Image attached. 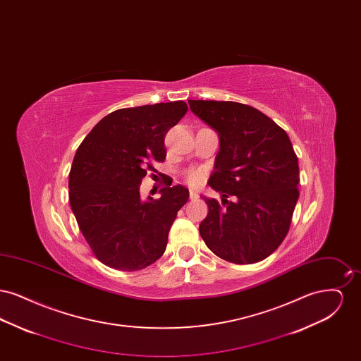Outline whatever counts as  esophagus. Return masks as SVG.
I'll return each instance as SVG.
<instances>
[{
    "instance_id": "1",
    "label": "esophagus",
    "mask_w": 361,
    "mask_h": 361,
    "mask_svg": "<svg viewBox=\"0 0 361 361\" xmlns=\"http://www.w3.org/2000/svg\"><path fill=\"white\" fill-rule=\"evenodd\" d=\"M199 197V193L196 190H189V199L190 200H196Z\"/></svg>"
}]
</instances>
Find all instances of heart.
Masks as SVG:
<instances>
[{
	"label": "heart",
	"instance_id": "b5f03b06",
	"mask_svg": "<svg viewBox=\"0 0 361 361\" xmlns=\"http://www.w3.org/2000/svg\"><path fill=\"white\" fill-rule=\"evenodd\" d=\"M184 178L190 187H197L203 181V173L195 171V169H189V171L184 173Z\"/></svg>",
	"mask_w": 361,
	"mask_h": 361
}]
</instances>
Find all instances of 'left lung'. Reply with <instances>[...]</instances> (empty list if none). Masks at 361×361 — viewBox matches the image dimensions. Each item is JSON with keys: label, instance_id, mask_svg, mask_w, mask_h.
Instances as JSON below:
<instances>
[{"label": "left lung", "instance_id": "8db88e82", "mask_svg": "<svg viewBox=\"0 0 361 361\" xmlns=\"http://www.w3.org/2000/svg\"><path fill=\"white\" fill-rule=\"evenodd\" d=\"M190 111L219 135L199 231L207 247L228 262L255 264L284 240L299 197V165L287 133L256 108L234 102L189 100ZM233 197V201H227Z\"/></svg>", "mask_w": 361, "mask_h": 361}]
</instances>
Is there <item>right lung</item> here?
Segmentation results:
<instances>
[{
	"label": "right lung",
	"mask_w": 361,
	"mask_h": 361,
	"mask_svg": "<svg viewBox=\"0 0 361 361\" xmlns=\"http://www.w3.org/2000/svg\"><path fill=\"white\" fill-rule=\"evenodd\" d=\"M184 102L111 112L86 135L69 173L70 206L93 255L106 267L134 272L152 265L168 245L188 189L166 178L161 197L140 200L139 185L166 158L165 135L187 114Z\"/></svg>",
	"instance_id": "add662e5"
}]
</instances>
